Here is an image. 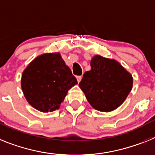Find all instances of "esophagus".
<instances>
[{
	"instance_id": "esophagus-1",
	"label": "esophagus",
	"mask_w": 155,
	"mask_h": 155,
	"mask_svg": "<svg viewBox=\"0 0 155 155\" xmlns=\"http://www.w3.org/2000/svg\"><path fill=\"white\" fill-rule=\"evenodd\" d=\"M76 79H77L78 83H80L82 80V75H77V76H76Z\"/></svg>"
}]
</instances>
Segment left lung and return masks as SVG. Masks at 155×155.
<instances>
[{"label": "left lung", "instance_id": "1", "mask_svg": "<svg viewBox=\"0 0 155 155\" xmlns=\"http://www.w3.org/2000/svg\"><path fill=\"white\" fill-rule=\"evenodd\" d=\"M132 84V75L119 62L95 55L79 86L94 109L108 113L124 102Z\"/></svg>", "mask_w": 155, "mask_h": 155}]
</instances>
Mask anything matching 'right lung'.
I'll use <instances>...</instances> for the list:
<instances>
[{
	"instance_id": "obj_1",
	"label": "right lung",
	"mask_w": 155,
	"mask_h": 155,
	"mask_svg": "<svg viewBox=\"0 0 155 155\" xmlns=\"http://www.w3.org/2000/svg\"><path fill=\"white\" fill-rule=\"evenodd\" d=\"M76 78L60 53L38 56L23 71L21 88L26 100L38 111L58 110L68 90L77 84Z\"/></svg>"
}]
</instances>
